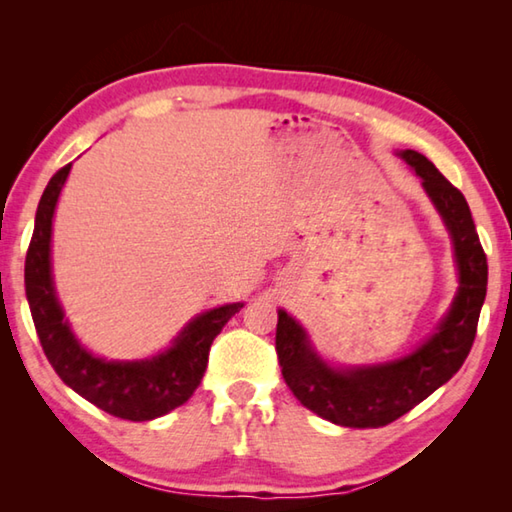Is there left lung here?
<instances>
[{
  "mask_svg": "<svg viewBox=\"0 0 512 512\" xmlns=\"http://www.w3.org/2000/svg\"><path fill=\"white\" fill-rule=\"evenodd\" d=\"M400 158L420 176L454 241L458 291L436 332L402 359L332 368L311 348L305 329L277 311L275 350L284 381L302 406L341 427H386L452 379L472 350L488 287V259L465 196L422 153L406 149Z\"/></svg>",
  "mask_w": 512,
  "mask_h": 512,
  "instance_id": "8db88e82",
  "label": "left lung"
}]
</instances>
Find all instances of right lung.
I'll list each match as a JSON object with an SVG mask.
<instances>
[{
	"mask_svg": "<svg viewBox=\"0 0 512 512\" xmlns=\"http://www.w3.org/2000/svg\"><path fill=\"white\" fill-rule=\"evenodd\" d=\"M72 164L51 176L36 212V228L24 262V284L33 325L56 375L85 400L115 418L144 422L185 404L201 384L210 345L223 325L244 307L232 302L189 320L169 350L142 361L94 357L69 329L51 277V221Z\"/></svg>",
	"mask_w": 512,
	"mask_h": 512,
	"instance_id": "obj_1",
	"label": "right lung"
}]
</instances>
